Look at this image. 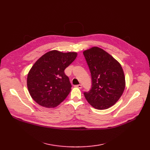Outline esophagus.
I'll return each instance as SVG.
<instances>
[{"instance_id": "34e87169", "label": "esophagus", "mask_w": 150, "mask_h": 150, "mask_svg": "<svg viewBox=\"0 0 150 150\" xmlns=\"http://www.w3.org/2000/svg\"><path fill=\"white\" fill-rule=\"evenodd\" d=\"M75 87L78 88H80V89H81V88H82V85H81V84H78V85H75Z\"/></svg>"}]
</instances>
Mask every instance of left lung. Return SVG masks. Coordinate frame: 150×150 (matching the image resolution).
<instances>
[{"label": "left lung", "mask_w": 150, "mask_h": 150, "mask_svg": "<svg viewBox=\"0 0 150 150\" xmlns=\"http://www.w3.org/2000/svg\"><path fill=\"white\" fill-rule=\"evenodd\" d=\"M89 66L92 88L84 95L88 103L100 110L113 106L125 88V77L120 63L111 54L98 47L84 50Z\"/></svg>", "instance_id": "8db88e82"}]
</instances>
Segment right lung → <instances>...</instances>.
<instances>
[{
	"label": "right lung",
	"instance_id": "obj_1",
	"mask_svg": "<svg viewBox=\"0 0 150 150\" xmlns=\"http://www.w3.org/2000/svg\"><path fill=\"white\" fill-rule=\"evenodd\" d=\"M77 53L52 50L39 58L30 70L27 88L38 104L54 108L64 101L71 91L64 70L76 58Z\"/></svg>",
	"mask_w": 150,
	"mask_h": 150
}]
</instances>
